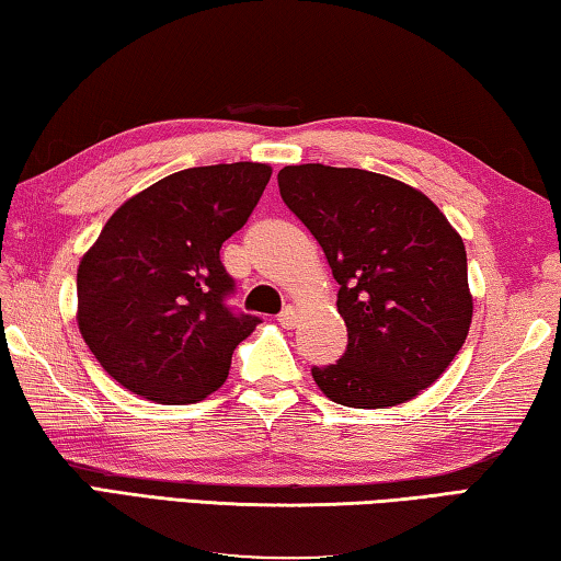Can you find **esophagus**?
I'll use <instances>...</instances> for the list:
<instances>
[{
	"instance_id": "34e87169",
	"label": "esophagus",
	"mask_w": 561,
	"mask_h": 561,
	"mask_svg": "<svg viewBox=\"0 0 561 561\" xmlns=\"http://www.w3.org/2000/svg\"><path fill=\"white\" fill-rule=\"evenodd\" d=\"M278 322L283 328H296V322H298V310L293 308V306H286L283 308V312L278 316Z\"/></svg>"
}]
</instances>
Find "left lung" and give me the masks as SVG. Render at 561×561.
Listing matches in <instances>:
<instances>
[{
	"label": "left lung",
	"instance_id": "8db88e82",
	"mask_svg": "<svg viewBox=\"0 0 561 561\" xmlns=\"http://www.w3.org/2000/svg\"><path fill=\"white\" fill-rule=\"evenodd\" d=\"M278 186L325 251L347 325L345 355L312 367L316 385L355 409L414 399L468 337L473 296L463 239L426 194L377 172L290 164Z\"/></svg>",
	"mask_w": 561,
	"mask_h": 561
}]
</instances>
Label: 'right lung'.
I'll return each instance as SVG.
<instances>
[{"instance_id": "add662e5", "label": "right lung", "mask_w": 561, "mask_h": 561, "mask_svg": "<svg viewBox=\"0 0 561 561\" xmlns=\"http://www.w3.org/2000/svg\"><path fill=\"white\" fill-rule=\"evenodd\" d=\"M271 167L174 172L127 199L78 265V330L117 385L157 404H192L229 377L259 318L226 308L221 243L249 221Z\"/></svg>"}]
</instances>
